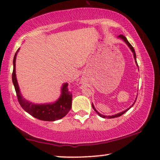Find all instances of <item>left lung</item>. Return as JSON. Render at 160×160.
Instances as JSON below:
<instances>
[{
	"label": "left lung",
	"mask_w": 160,
	"mask_h": 160,
	"mask_svg": "<svg viewBox=\"0 0 160 160\" xmlns=\"http://www.w3.org/2000/svg\"><path fill=\"white\" fill-rule=\"evenodd\" d=\"M118 37H119V38H121V39H122L123 40V41H124L125 42H126V44H127V45H128V47H129V48H130V50H132V52H133V55H134V58H135V62H136V63H137V65H138V63H137V61H136V54H135V50H134L133 47L131 45V44H130V43H129V42H128V40H127V38H126V37H124V36H123V35H119V36H118ZM135 101H136V100H135ZM134 104H135V103H134ZM132 106H131V107H132ZM131 107H130V108H131ZM92 108H93V110H95V111H96V112H97V113L98 115H99V116H101V117H102V118H116V117H119V116H122V115H123V113H124V112H126L127 111V110H128L129 109V108H128V109H127V110H124V111L121 112H120V113H118V114H116V115H114V116H103V115L100 114L99 112H97V110L95 109L94 106H93V104H92Z\"/></svg>",
	"instance_id": "left-lung-1"
}]
</instances>
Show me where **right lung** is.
<instances>
[{
    "label": "right lung",
    "mask_w": 160,
    "mask_h": 160,
    "mask_svg": "<svg viewBox=\"0 0 160 160\" xmlns=\"http://www.w3.org/2000/svg\"><path fill=\"white\" fill-rule=\"evenodd\" d=\"M18 52L15 53L13 60V72H12V82L15 88L17 97L19 103L22 109L34 118L42 121H54L62 118L67 115L72 108V94L68 89V84L63 85L61 89V95L56 102L52 104L45 105H36L23 99L21 95L20 88L17 81L15 73V61Z\"/></svg>",
    "instance_id": "right-lung-1"
}]
</instances>
